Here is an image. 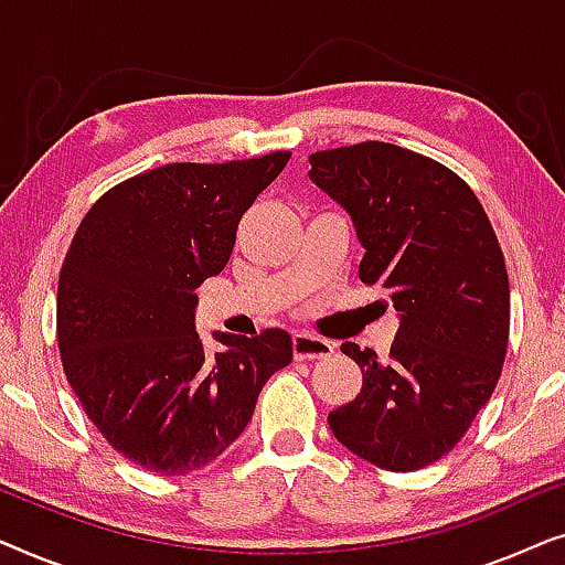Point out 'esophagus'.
Masks as SVG:
<instances>
[{
	"instance_id": "obj_1",
	"label": "esophagus",
	"mask_w": 565,
	"mask_h": 565,
	"mask_svg": "<svg viewBox=\"0 0 565 565\" xmlns=\"http://www.w3.org/2000/svg\"><path fill=\"white\" fill-rule=\"evenodd\" d=\"M331 352H334V344L327 342V339L313 334L292 337V354H296V360H321L329 358Z\"/></svg>"
}]
</instances>
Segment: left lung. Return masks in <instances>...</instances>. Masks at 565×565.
<instances>
[{
  "label": "left lung",
  "mask_w": 565,
  "mask_h": 565,
  "mask_svg": "<svg viewBox=\"0 0 565 565\" xmlns=\"http://www.w3.org/2000/svg\"><path fill=\"white\" fill-rule=\"evenodd\" d=\"M365 249L360 280L398 311L388 360L344 342L362 391L329 414L347 450L385 470L450 452L491 398L509 342V277L473 190L422 153L365 141L308 157Z\"/></svg>",
  "instance_id": "obj_1"
}]
</instances>
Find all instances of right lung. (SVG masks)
I'll use <instances>...</instances> for the list:
<instances>
[{
  "label": "right lung",
  "mask_w": 565,
  "mask_h": 565,
  "mask_svg": "<svg viewBox=\"0 0 565 565\" xmlns=\"http://www.w3.org/2000/svg\"><path fill=\"white\" fill-rule=\"evenodd\" d=\"M290 151L226 164H167L105 192L61 267L56 327L68 385L103 437L136 466L182 476L249 424L265 383L290 365L282 329H195L198 288L221 275L236 228Z\"/></svg>",
  "instance_id": "1"
}]
</instances>
